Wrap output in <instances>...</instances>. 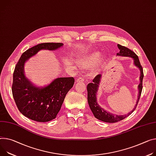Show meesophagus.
<instances>
[{
    "mask_svg": "<svg viewBox=\"0 0 156 156\" xmlns=\"http://www.w3.org/2000/svg\"><path fill=\"white\" fill-rule=\"evenodd\" d=\"M83 81H84V79L82 77H80L77 79V82H83Z\"/></svg>",
    "mask_w": 156,
    "mask_h": 156,
    "instance_id": "1",
    "label": "esophagus"
}]
</instances>
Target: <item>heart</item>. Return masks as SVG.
<instances>
[{
	"mask_svg": "<svg viewBox=\"0 0 156 156\" xmlns=\"http://www.w3.org/2000/svg\"><path fill=\"white\" fill-rule=\"evenodd\" d=\"M101 57V54L99 52H94L87 56L82 64L85 67H93L96 66Z\"/></svg>",
	"mask_w": 156,
	"mask_h": 156,
	"instance_id": "b5f03b06",
	"label": "heart"
}]
</instances>
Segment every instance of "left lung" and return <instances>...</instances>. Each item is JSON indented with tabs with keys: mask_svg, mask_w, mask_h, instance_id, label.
Returning <instances> with one entry per match:
<instances>
[{
	"mask_svg": "<svg viewBox=\"0 0 156 156\" xmlns=\"http://www.w3.org/2000/svg\"><path fill=\"white\" fill-rule=\"evenodd\" d=\"M117 47L120 50V52L117 54V55L120 56H124V57H130L134 58V62L136 66H137L140 71V83L138 86L139 89V94H138V99L137 101V104L135 105L133 110L130 111L126 115H115L109 112H107L104 109L101 108L97 102V98H96V94L98 90V87L99 84V82L101 80V75L98 74L93 79V82L89 83L87 86V101L90 107V109L92 112L94 117L97 118L98 119L102 121L103 122H109V123H114L119 122L120 121H122L124 119L129 116L134 112L136 109L137 104L139 102L142 90V80L144 77V73H143V69L140 63L139 62V59L138 56L131 50L128 49L127 47L122 46L120 44L117 45Z\"/></svg>",
	"mask_w": 156,
	"mask_h": 156,
	"instance_id": "left-lung-1",
	"label": "left lung"
}]
</instances>
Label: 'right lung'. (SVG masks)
<instances>
[{"instance_id": "right-lung-1", "label": "right lung", "mask_w": 156, "mask_h": 156, "mask_svg": "<svg viewBox=\"0 0 156 156\" xmlns=\"http://www.w3.org/2000/svg\"><path fill=\"white\" fill-rule=\"evenodd\" d=\"M62 43H42L23 52L16 66L12 91L19 111L24 116L37 122H48L56 117L65 97L73 87L74 77H60L50 84L37 87L26 77L23 67L28 58L42 49L54 51Z\"/></svg>"}]
</instances>
